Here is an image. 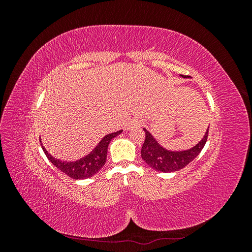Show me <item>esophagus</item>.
I'll return each instance as SVG.
<instances>
[{
	"label": "esophagus",
	"instance_id": "34e87169",
	"mask_svg": "<svg viewBox=\"0 0 252 252\" xmlns=\"http://www.w3.org/2000/svg\"><path fill=\"white\" fill-rule=\"evenodd\" d=\"M141 125V123L139 121H134V122H132V123L129 125V128H133V127H136V126H140Z\"/></svg>",
	"mask_w": 252,
	"mask_h": 252
}]
</instances>
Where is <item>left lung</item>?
I'll return each mask as SVG.
<instances>
[{
	"mask_svg": "<svg viewBox=\"0 0 252 252\" xmlns=\"http://www.w3.org/2000/svg\"><path fill=\"white\" fill-rule=\"evenodd\" d=\"M145 131V141L141 149V156L146 164L151 168L162 172H173L184 168L189 163L200 155L204 148L208 138V130L204 135L202 141L189 150L174 152L166 150L158 145L156 139L152 136L146 129Z\"/></svg>",
	"mask_w": 252,
	"mask_h": 252,
	"instance_id": "obj_1",
	"label": "left lung"
}]
</instances>
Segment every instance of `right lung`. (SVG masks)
I'll use <instances>...</instances> for the list:
<instances>
[{
    "label": "right lung",
    "instance_id": "1",
    "mask_svg": "<svg viewBox=\"0 0 252 252\" xmlns=\"http://www.w3.org/2000/svg\"><path fill=\"white\" fill-rule=\"evenodd\" d=\"M121 132L122 130H119L117 132L105 135L102 139V141L98 143L97 146L91 151L88 156L79 159L77 162L60 161V159H57L53 157H51L46 151V149L44 148L43 145H42V148L45 152V155H46L47 158L57 167L58 169L67 174L68 177L71 179L83 180V179L91 178L97 171H100V169L106 163V158H107V149H108V145L110 141L113 138H116V136Z\"/></svg>",
    "mask_w": 252,
    "mask_h": 252
}]
</instances>
